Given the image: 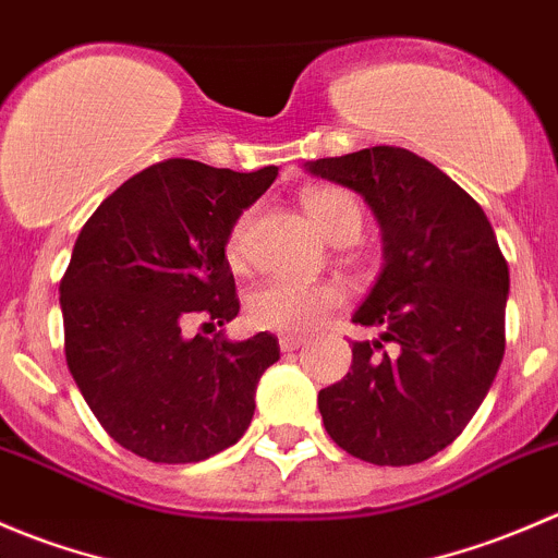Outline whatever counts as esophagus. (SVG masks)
<instances>
[{
    "label": "esophagus",
    "mask_w": 558,
    "mask_h": 558,
    "mask_svg": "<svg viewBox=\"0 0 558 558\" xmlns=\"http://www.w3.org/2000/svg\"><path fill=\"white\" fill-rule=\"evenodd\" d=\"M301 344H303L301 336H290V333L279 336V347H281V352H292V350H298V347H301Z\"/></svg>",
    "instance_id": "1"
}]
</instances>
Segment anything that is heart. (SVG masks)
I'll return each instance as SVG.
<instances>
[{
	"instance_id": "1",
	"label": "heart",
	"mask_w": 558,
	"mask_h": 558,
	"mask_svg": "<svg viewBox=\"0 0 558 558\" xmlns=\"http://www.w3.org/2000/svg\"><path fill=\"white\" fill-rule=\"evenodd\" d=\"M303 208L317 225L319 233L330 241L355 239L363 225V208L352 192L341 186H314L303 195ZM255 208H246L233 219L225 239V255L230 266H244L246 233H250ZM347 292L333 281H295L268 279L246 301L250 323L274 333H308L330 312L344 303Z\"/></svg>"
}]
</instances>
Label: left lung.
<instances>
[{
    "label": "left lung",
    "instance_id": "1",
    "mask_svg": "<svg viewBox=\"0 0 558 558\" xmlns=\"http://www.w3.org/2000/svg\"><path fill=\"white\" fill-rule=\"evenodd\" d=\"M306 168L361 192L385 241L383 274L352 314L379 339L352 341L347 377L319 390L325 432L368 464H421L464 432L499 372L507 260L480 203L407 148Z\"/></svg>",
    "mask_w": 558,
    "mask_h": 558
}]
</instances>
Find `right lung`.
Returning <instances> with one entry per match:
<instances>
[{
	"instance_id": "add662e5",
	"label": "right lung",
	"mask_w": 558,
	"mask_h": 558,
	"mask_svg": "<svg viewBox=\"0 0 558 558\" xmlns=\"http://www.w3.org/2000/svg\"><path fill=\"white\" fill-rule=\"evenodd\" d=\"M277 165L235 173L165 159L126 179L78 233L59 281L64 355L99 426L154 464H195L239 442L277 336H186L239 314L225 239Z\"/></svg>"
}]
</instances>
